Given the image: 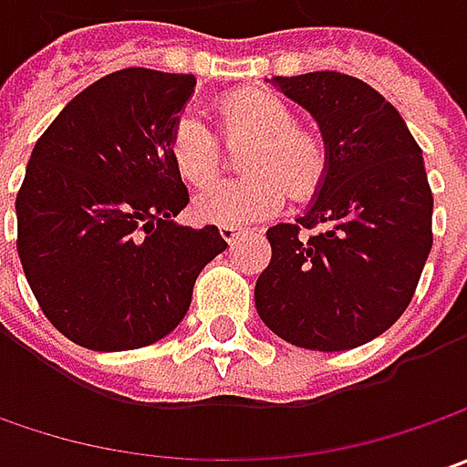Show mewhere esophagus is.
<instances>
[{
	"label": "esophagus",
	"mask_w": 467,
	"mask_h": 467,
	"mask_svg": "<svg viewBox=\"0 0 467 467\" xmlns=\"http://www.w3.org/2000/svg\"><path fill=\"white\" fill-rule=\"evenodd\" d=\"M218 231H221V236H223L225 244H234L242 236V228H239V225H221Z\"/></svg>",
	"instance_id": "34e87169"
}]
</instances>
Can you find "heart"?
<instances>
[{"label": "heart", "mask_w": 467, "mask_h": 467, "mask_svg": "<svg viewBox=\"0 0 467 467\" xmlns=\"http://www.w3.org/2000/svg\"><path fill=\"white\" fill-rule=\"evenodd\" d=\"M221 130L228 140H249L242 153V179L218 182L194 200L202 223L249 225L273 218L285 202V189L309 200L327 176V145L309 127L296 124L291 106L267 90H236L218 100ZM166 153L189 187H205L221 169V142L194 114L171 124Z\"/></svg>", "instance_id": "b5f03b06"}]
</instances>
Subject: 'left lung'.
I'll return each mask as SVG.
<instances>
[{
	"instance_id": "8db88e82",
	"label": "left lung",
	"mask_w": 467,
	"mask_h": 467,
	"mask_svg": "<svg viewBox=\"0 0 467 467\" xmlns=\"http://www.w3.org/2000/svg\"><path fill=\"white\" fill-rule=\"evenodd\" d=\"M273 85L317 119L330 163L296 223L267 228L273 257L254 304L291 346L358 348L400 319L431 252L421 148L398 109L358 78L306 72ZM317 224L322 234L300 239L301 227Z\"/></svg>"
}]
</instances>
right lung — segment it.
<instances>
[{
    "mask_svg": "<svg viewBox=\"0 0 467 467\" xmlns=\"http://www.w3.org/2000/svg\"><path fill=\"white\" fill-rule=\"evenodd\" d=\"M194 75L119 69L69 100L27 161L17 254L48 322L90 350H135L187 314L200 270L228 244L173 218L189 192L166 137Z\"/></svg>",
    "mask_w": 467,
    "mask_h": 467,
    "instance_id": "1",
    "label": "right lung"
}]
</instances>
